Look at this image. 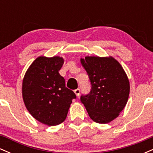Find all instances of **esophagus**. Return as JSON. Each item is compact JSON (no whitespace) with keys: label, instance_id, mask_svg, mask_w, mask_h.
Returning a JSON list of instances; mask_svg holds the SVG:
<instances>
[{"label":"esophagus","instance_id":"34e87169","mask_svg":"<svg viewBox=\"0 0 153 153\" xmlns=\"http://www.w3.org/2000/svg\"><path fill=\"white\" fill-rule=\"evenodd\" d=\"M75 95H76V96H79V95H80V90L79 88L78 89H75L74 91Z\"/></svg>","mask_w":153,"mask_h":153}]
</instances>
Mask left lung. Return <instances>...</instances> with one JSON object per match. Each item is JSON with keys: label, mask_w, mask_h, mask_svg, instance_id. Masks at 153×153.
Returning <instances> with one entry per match:
<instances>
[{"label": "left lung", "mask_w": 153, "mask_h": 153, "mask_svg": "<svg viewBox=\"0 0 153 153\" xmlns=\"http://www.w3.org/2000/svg\"><path fill=\"white\" fill-rule=\"evenodd\" d=\"M80 63L91 83L90 94L82 96L80 101L95 122H111L119 117L129 99L130 85L125 71L111 56H85Z\"/></svg>", "instance_id": "left-lung-1"}]
</instances>
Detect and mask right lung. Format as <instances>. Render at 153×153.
Returning a JSON list of instances; mask_svg holds the SVG:
<instances>
[{
  "label": "right lung",
  "mask_w": 153,
  "mask_h": 153,
  "mask_svg": "<svg viewBox=\"0 0 153 153\" xmlns=\"http://www.w3.org/2000/svg\"><path fill=\"white\" fill-rule=\"evenodd\" d=\"M63 63L62 57L40 56L23 79L22 97L26 109L35 119L48 126L64 122L72 101L76 98L59 73Z\"/></svg>",
  "instance_id": "obj_1"
}]
</instances>
